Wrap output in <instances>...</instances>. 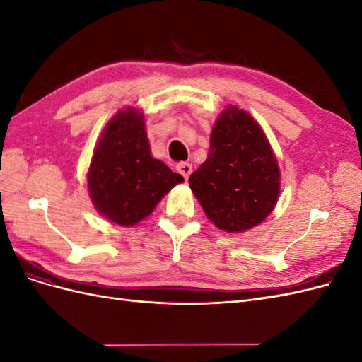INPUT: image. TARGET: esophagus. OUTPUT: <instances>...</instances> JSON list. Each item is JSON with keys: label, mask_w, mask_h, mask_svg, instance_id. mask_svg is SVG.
Wrapping results in <instances>:
<instances>
[{"label": "esophagus", "mask_w": 362, "mask_h": 362, "mask_svg": "<svg viewBox=\"0 0 362 362\" xmlns=\"http://www.w3.org/2000/svg\"><path fill=\"white\" fill-rule=\"evenodd\" d=\"M177 170H178V173H181L182 175V178L184 180H189V177L192 175V172H193V168H192V164L190 163H180L178 166H177Z\"/></svg>", "instance_id": "obj_1"}]
</instances>
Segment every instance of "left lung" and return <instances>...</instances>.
Wrapping results in <instances>:
<instances>
[{"label":"left lung","instance_id":"left-lung-1","mask_svg":"<svg viewBox=\"0 0 362 362\" xmlns=\"http://www.w3.org/2000/svg\"><path fill=\"white\" fill-rule=\"evenodd\" d=\"M279 168L266 134L245 110L228 107L210 137V154L190 189L222 231L243 233L272 213L279 196Z\"/></svg>","mask_w":362,"mask_h":362}]
</instances>
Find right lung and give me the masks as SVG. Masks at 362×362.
Listing matches in <instances>:
<instances>
[{"label": "right lung", "mask_w": 362, "mask_h": 362, "mask_svg": "<svg viewBox=\"0 0 362 362\" xmlns=\"http://www.w3.org/2000/svg\"><path fill=\"white\" fill-rule=\"evenodd\" d=\"M182 181L180 173L152 158L144 116L131 107L108 122L87 173L96 210L122 226L149 216L163 196Z\"/></svg>", "instance_id": "1"}]
</instances>
